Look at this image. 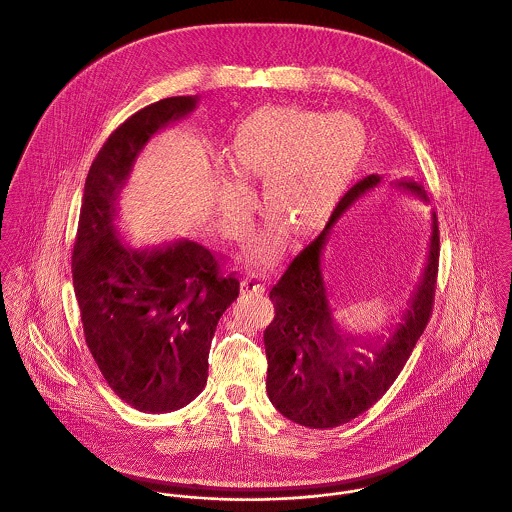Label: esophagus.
I'll list each match as a JSON object with an SVG mask.
<instances>
[{"label": "esophagus", "instance_id": "obj_1", "mask_svg": "<svg viewBox=\"0 0 512 512\" xmlns=\"http://www.w3.org/2000/svg\"><path fill=\"white\" fill-rule=\"evenodd\" d=\"M240 288H242V293H246V295H262L266 292V286L262 284V280L258 276H246L242 280Z\"/></svg>", "mask_w": 512, "mask_h": 512}]
</instances>
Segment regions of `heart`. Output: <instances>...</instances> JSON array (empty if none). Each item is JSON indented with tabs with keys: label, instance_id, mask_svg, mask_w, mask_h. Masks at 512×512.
<instances>
[{
	"label": "heart",
	"instance_id": "b5f03b06",
	"mask_svg": "<svg viewBox=\"0 0 512 512\" xmlns=\"http://www.w3.org/2000/svg\"><path fill=\"white\" fill-rule=\"evenodd\" d=\"M366 151L363 124L345 112L321 114L299 106H268L246 116L226 147L235 175L215 181L220 228L240 238L258 207L248 183H262V207L278 222L252 246L260 266L276 262L286 226L297 236L319 230L353 183Z\"/></svg>",
	"mask_w": 512,
	"mask_h": 512
}]
</instances>
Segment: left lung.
<instances>
[{
	"mask_svg": "<svg viewBox=\"0 0 512 512\" xmlns=\"http://www.w3.org/2000/svg\"><path fill=\"white\" fill-rule=\"evenodd\" d=\"M380 181V175H368L347 191L325 230L270 292L276 317L264 331L268 398L282 416L305 428H337L378 402L406 365L432 313L439 260L436 213L424 268L406 307L390 315L396 321L361 335L335 319L323 254L337 220ZM398 187L430 203L420 183L408 179Z\"/></svg>",
	"mask_w": 512,
	"mask_h": 512,
	"instance_id": "obj_1",
	"label": "left lung"
}]
</instances>
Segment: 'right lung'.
Listing matches in <instances>:
<instances>
[{
	"label": "right lung",
	"mask_w": 512,
	"mask_h": 512,
	"mask_svg": "<svg viewBox=\"0 0 512 512\" xmlns=\"http://www.w3.org/2000/svg\"><path fill=\"white\" fill-rule=\"evenodd\" d=\"M199 96L159 100L128 118L90 165L73 250V284L86 345L130 406L165 414L207 384L209 351L238 280L189 238L136 246L120 226V195L147 142L189 116Z\"/></svg>",
	"instance_id": "right-lung-1"
}]
</instances>
